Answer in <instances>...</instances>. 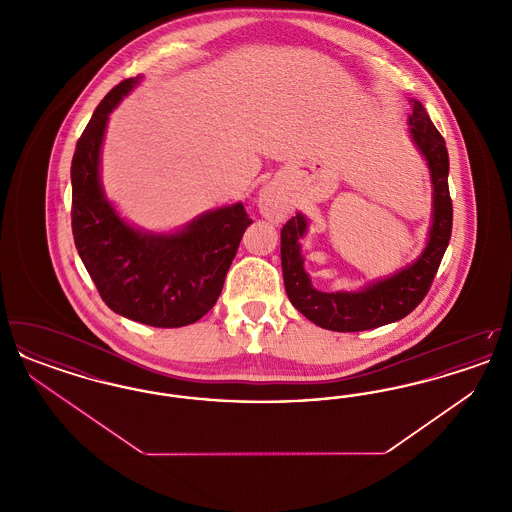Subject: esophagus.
Returning <instances> with one entry per match:
<instances>
[{"mask_svg": "<svg viewBox=\"0 0 512 512\" xmlns=\"http://www.w3.org/2000/svg\"><path fill=\"white\" fill-rule=\"evenodd\" d=\"M259 209L267 219L280 220L284 219L288 213V203L276 188L268 186L259 197Z\"/></svg>", "mask_w": 512, "mask_h": 512, "instance_id": "1", "label": "esophagus"}]
</instances>
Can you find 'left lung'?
<instances>
[{
  "instance_id": "left-lung-1",
  "label": "left lung",
  "mask_w": 512,
  "mask_h": 512,
  "mask_svg": "<svg viewBox=\"0 0 512 512\" xmlns=\"http://www.w3.org/2000/svg\"><path fill=\"white\" fill-rule=\"evenodd\" d=\"M409 122L413 126L414 144L426 157L434 182V222L430 242L414 265L388 280L368 286L363 292H318L303 270V257L299 253V238L307 228V220L295 215L282 228L280 251L286 293L293 307L320 328L334 332H361L401 320L418 307L438 274L453 228V201L447 182L449 153L443 136L430 121L420 101H413V115Z\"/></svg>"
}]
</instances>
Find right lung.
I'll return each instance as SVG.
<instances>
[{
	"instance_id": "right-lung-1",
	"label": "right lung",
	"mask_w": 512,
	"mask_h": 512,
	"mask_svg": "<svg viewBox=\"0 0 512 512\" xmlns=\"http://www.w3.org/2000/svg\"><path fill=\"white\" fill-rule=\"evenodd\" d=\"M134 84L126 78L101 99L76 142L74 245L111 311L157 328H180L213 309L253 220L242 203L211 211L172 236H146L119 219L99 186V147L109 113Z\"/></svg>"
}]
</instances>
